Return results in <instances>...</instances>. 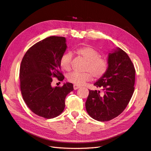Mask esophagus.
I'll use <instances>...</instances> for the list:
<instances>
[{"label": "esophagus", "mask_w": 151, "mask_h": 151, "mask_svg": "<svg viewBox=\"0 0 151 151\" xmlns=\"http://www.w3.org/2000/svg\"><path fill=\"white\" fill-rule=\"evenodd\" d=\"M79 88H80V86H77V85H76V84L74 85V90H76V89H79Z\"/></svg>", "instance_id": "1"}]
</instances>
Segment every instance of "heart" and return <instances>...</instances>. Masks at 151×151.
Listing matches in <instances>:
<instances>
[{"mask_svg":"<svg viewBox=\"0 0 151 151\" xmlns=\"http://www.w3.org/2000/svg\"><path fill=\"white\" fill-rule=\"evenodd\" d=\"M75 53L86 62L84 66V72H74L67 76L68 82L77 86H82L92 80L93 76L98 79L103 77L107 72L109 62L106 57L101 56V53L92 47L86 46L77 48ZM72 54L70 52L63 53L60 59L61 67L65 70H70L72 68Z\"/></svg>","mask_w":151,"mask_h":151,"instance_id":"b5f03b06","label":"heart"}]
</instances>
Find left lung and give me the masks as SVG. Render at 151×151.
<instances>
[{
  "label": "left lung",
  "instance_id": "left-lung-1",
  "mask_svg": "<svg viewBox=\"0 0 151 151\" xmlns=\"http://www.w3.org/2000/svg\"><path fill=\"white\" fill-rule=\"evenodd\" d=\"M107 72L94 86L101 88L104 94L97 90H89L86 108L89 115L99 122L109 121L124 111L134 91L135 69L130 57L118 48L108 55Z\"/></svg>",
  "mask_w": 151,
  "mask_h": 151
}]
</instances>
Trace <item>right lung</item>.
I'll return each instance as SVG.
<instances>
[{
  "label": "right lung",
  "mask_w": 151,
  "mask_h": 151,
  "mask_svg": "<svg viewBox=\"0 0 151 151\" xmlns=\"http://www.w3.org/2000/svg\"><path fill=\"white\" fill-rule=\"evenodd\" d=\"M62 36H50L33 45L21 61L19 77L22 98L36 115L53 118L63 112L67 95L74 90L73 84L52 86L53 77L64 79L60 71V59L67 48Z\"/></svg>",
  "instance_id": "add662e5"
}]
</instances>
